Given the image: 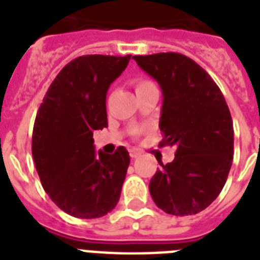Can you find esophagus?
Returning a JSON list of instances; mask_svg holds the SVG:
<instances>
[{
  "mask_svg": "<svg viewBox=\"0 0 260 260\" xmlns=\"http://www.w3.org/2000/svg\"><path fill=\"white\" fill-rule=\"evenodd\" d=\"M129 155H131V158H139L140 155H142V152L139 150H136V148H131L129 150Z\"/></svg>",
  "mask_w": 260,
  "mask_h": 260,
  "instance_id": "esophagus-1",
  "label": "esophagus"
}]
</instances>
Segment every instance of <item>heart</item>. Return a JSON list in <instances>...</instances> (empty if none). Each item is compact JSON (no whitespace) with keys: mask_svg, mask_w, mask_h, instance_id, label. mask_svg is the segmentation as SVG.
I'll use <instances>...</instances> for the list:
<instances>
[{"mask_svg":"<svg viewBox=\"0 0 260 260\" xmlns=\"http://www.w3.org/2000/svg\"><path fill=\"white\" fill-rule=\"evenodd\" d=\"M152 87H156V85H155L151 79H146V78H140L136 81V93H139V91H144V90H148V89H152ZM139 132H140V129H135L134 134L138 135Z\"/></svg>","mask_w":260,"mask_h":260,"instance_id":"1","label":"heart"}]
</instances>
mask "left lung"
I'll return each mask as SVG.
<instances>
[{"instance_id": "8db88e82", "label": "left lung", "mask_w": 260, "mask_h": 260, "mask_svg": "<svg viewBox=\"0 0 260 260\" xmlns=\"http://www.w3.org/2000/svg\"><path fill=\"white\" fill-rule=\"evenodd\" d=\"M160 85V146L177 147L171 163L150 181L158 208L174 216L197 214L217 198L234 159V124L221 90L193 59L177 52L135 55Z\"/></svg>"}]
</instances>
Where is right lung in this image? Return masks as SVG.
<instances>
[{"label":"right lung","instance_id":"add662e5","mask_svg":"<svg viewBox=\"0 0 260 260\" xmlns=\"http://www.w3.org/2000/svg\"><path fill=\"white\" fill-rule=\"evenodd\" d=\"M131 55H83L63 67L36 114L32 156L43 187L58 208L97 218L117 205L129 166L125 147L94 151V131L108 126L106 93Z\"/></svg>","mask_w":260,"mask_h":260}]
</instances>
